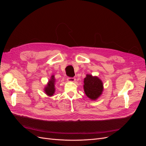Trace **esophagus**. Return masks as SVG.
<instances>
[{"instance_id":"1","label":"esophagus","mask_w":146,"mask_h":146,"mask_svg":"<svg viewBox=\"0 0 146 146\" xmlns=\"http://www.w3.org/2000/svg\"><path fill=\"white\" fill-rule=\"evenodd\" d=\"M67 80L70 82H73L76 80V78H75L74 77H68Z\"/></svg>"}]
</instances>
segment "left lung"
<instances>
[{"mask_svg": "<svg viewBox=\"0 0 146 146\" xmlns=\"http://www.w3.org/2000/svg\"><path fill=\"white\" fill-rule=\"evenodd\" d=\"M103 83L96 76L87 74L84 78V91L86 95L92 100H96L103 91Z\"/></svg>", "mask_w": 146, "mask_h": 146, "instance_id": "1", "label": "left lung"}]
</instances>
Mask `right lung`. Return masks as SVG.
<instances>
[{"instance_id": "add662e5", "label": "right lung", "mask_w": 146, "mask_h": 146, "mask_svg": "<svg viewBox=\"0 0 146 146\" xmlns=\"http://www.w3.org/2000/svg\"><path fill=\"white\" fill-rule=\"evenodd\" d=\"M55 79L54 76H52L51 78L48 81L47 86L44 88V91L48 96H52L54 94L55 91Z\"/></svg>"}]
</instances>
